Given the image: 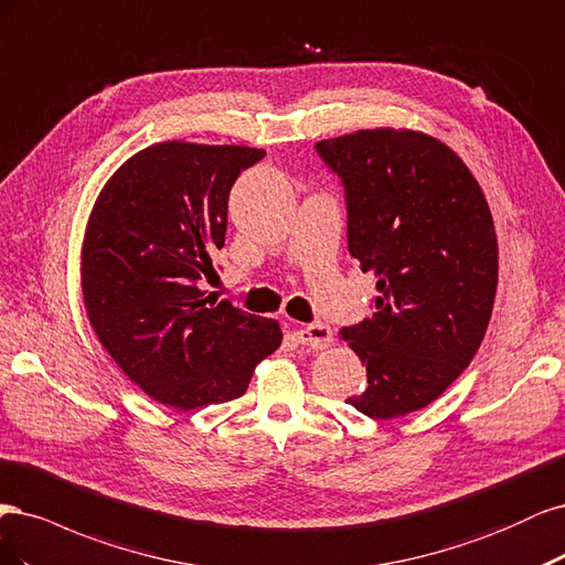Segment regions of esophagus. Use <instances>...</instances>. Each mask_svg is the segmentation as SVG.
<instances>
[{"mask_svg": "<svg viewBox=\"0 0 565 565\" xmlns=\"http://www.w3.org/2000/svg\"><path fill=\"white\" fill-rule=\"evenodd\" d=\"M296 338L300 344H307V348L326 350L333 342V331H331V326L317 321V323L300 326V329H296Z\"/></svg>", "mask_w": 565, "mask_h": 565, "instance_id": "1", "label": "esophagus"}]
</instances>
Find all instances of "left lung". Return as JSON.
Segmentation results:
<instances>
[{
    "label": "left lung",
    "instance_id": "obj_1",
    "mask_svg": "<svg viewBox=\"0 0 565 565\" xmlns=\"http://www.w3.org/2000/svg\"><path fill=\"white\" fill-rule=\"evenodd\" d=\"M315 148L344 188L348 248L377 277L373 317L340 331L369 380L348 404L392 420L441 396L479 350L498 288L493 215L427 134L366 129Z\"/></svg>",
    "mask_w": 565,
    "mask_h": 565
}]
</instances>
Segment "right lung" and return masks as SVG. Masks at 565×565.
Returning <instances> with one entry per match:
<instances>
[{"mask_svg":"<svg viewBox=\"0 0 565 565\" xmlns=\"http://www.w3.org/2000/svg\"><path fill=\"white\" fill-rule=\"evenodd\" d=\"M265 157L244 145L157 142L121 163L96 199L82 248L88 321L117 366L178 411L242 396L281 344L277 321L209 300L234 180Z\"/></svg>","mask_w":565,"mask_h":565,"instance_id":"obj_1","label":"right lung"}]
</instances>
